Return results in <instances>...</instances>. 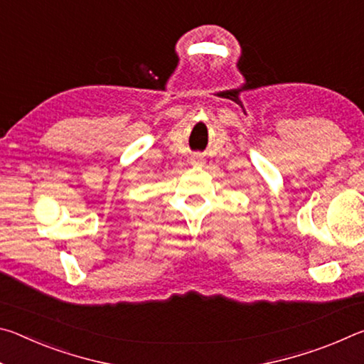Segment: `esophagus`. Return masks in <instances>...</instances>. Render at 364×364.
<instances>
[{
	"mask_svg": "<svg viewBox=\"0 0 364 364\" xmlns=\"http://www.w3.org/2000/svg\"><path fill=\"white\" fill-rule=\"evenodd\" d=\"M191 164L196 165V167H200V165L205 164V159L200 156V154H194L193 157H191Z\"/></svg>",
	"mask_w": 364,
	"mask_h": 364,
	"instance_id": "34e87169",
	"label": "esophagus"
}]
</instances>
